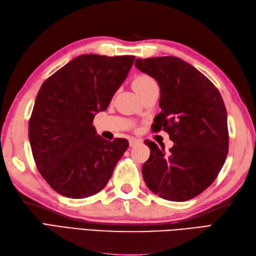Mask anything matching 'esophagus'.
I'll list each match as a JSON object with an SVG mask.
<instances>
[{
    "label": "esophagus",
    "instance_id": "esophagus-1",
    "mask_svg": "<svg viewBox=\"0 0 256 256\" xmlns=\"http://www.w3.org/2000/svg\"><path fill=\"white\" fill-rule=\"evenodd\" d=\"M140 142V140H138V138H130V147H134V146L138 145Z\"/></svg>",
    "mask_w": 256,
    "mask_h": 256
}]
</instances>
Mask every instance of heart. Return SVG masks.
I'll use <instances>...</instances> for the list:
<instances>
[{"label": "heart", "instance_id": "b5f03b06", "mask_svg": "<svg viewBox=\"0 0 256 256\" xmlns=\"http://www.w3.org/2000/svg\"><path fill=\"white\" fill-rule=\"evenodd\" d=\"M155 84H156V82L150 76L140 75L133 80V88L136 92V94L140 96V94L144 92L148 87H150L152 85H155Z\"/></svg>", "mask_w": 256, "mask_h": 256}]
</instances>
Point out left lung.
<instances>
[{
  "mask_svg": "<svg viewBox=\"0 0 256 256\" xmlns=\"http://www.w3.org/2000/svg\"><path fill=\"white\" fill-rule=\"evenodd\" d=\"M135 66L160 87L162 112L152 130H166L169 152L145 140L150 156L142 164L146 186L160 198L184 202L215 181L228 154L227 110L218 89L191 64L176 56L136 58Z\"/></svg>",
  "mask_w": 256,
  "mask_h": 256,
  "instance_id": "8db88e82",
  "label": "left lung"
}]
</instances>
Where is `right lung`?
<instances>
[{
    "mask_svg": "<svg viewBox=\"0 0 256 256\" xmlns=\"http://www.w3.org/2000/svg\"><path fill=\"white\" fill-rule=\"evenodd\" d=\"M135 56L82 54L41 85L28 136L40 174L56 192L85 198L102 190L128 142L97 135L94 118L126 80Z\"/></svg>",
    "mask_w": 256,
    "mask_h": 256,
    "instance_id": "obj_1",
    "label": "right lung"
}]
</instances>
